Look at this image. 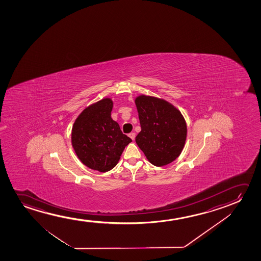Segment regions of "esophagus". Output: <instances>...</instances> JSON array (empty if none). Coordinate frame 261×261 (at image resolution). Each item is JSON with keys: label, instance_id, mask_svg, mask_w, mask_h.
I'll return each instance as SVG.
<instances>
[{"label": "esophagus", "instance_id": "34e87169", "mask_svg": "<svg viewBox=\"0 0 261 261\" xmlns=\"http://www.w3.org/2000/svg\"><path fill=\"white\" fill-rule=\"evenodd\" d=\"M128 136L130 137V138H131V139L133 140V141H134L135 138H136V134H135V133H130V134L128 135Z\"/></svg>", "mask_w": 261, "mask_h": 261}]
</instances>
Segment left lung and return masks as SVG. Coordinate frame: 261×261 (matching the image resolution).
Listing matches in <instances>:
<instances>
[{"instance_id":"1","label":"left lung","mask_w":261,"mask_h":261,"mask_svg":"<svg viewBox=\"0 0 261 261\" xmlns=\"http://www.w3.org/2000/svg\"><path fill=\"white\" fill-rule=\"evenodd\" d=\"M141 132L136 137L140 149L156 167L171 163L186 144L187 125L178 109L168 100L141 94L135 100Z\"/></svg>"}]
</instances>
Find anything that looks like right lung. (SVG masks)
Here are the masks:
<instances>
[{
    "label": "right lung",
    "instance_id": "right-lung-1",
    "mask_svg": "<svg viewBox=\"0 0 261 261\" xmlns=\"http://www.w3.org/2000/svg\"><path fill=\"white\" fill-rule=\"evenodd\" d=\"M113 100L103 98L86 107L72 126L71 143L86 167L99 172L111 170L132 140L111 118Z\"/></svg>",
    "mask_w": 261,
    "mask_h": 261
}]
</instances>
